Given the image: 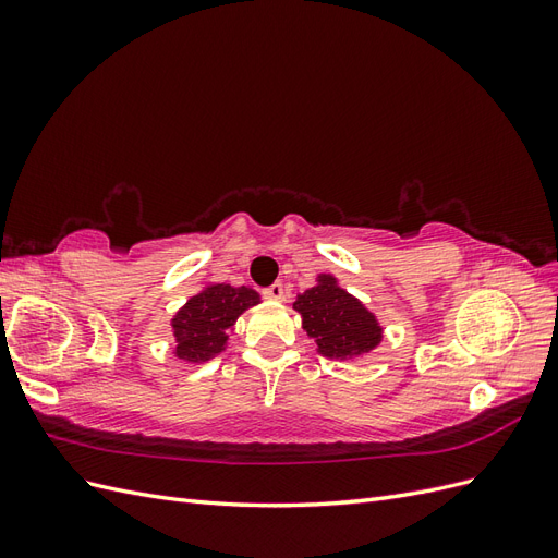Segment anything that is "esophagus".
Returning a JSON list of instances; mask_svg holds the SVG:
<instances>
[{
	"label": "esophagus",
	"mask_w": 558,
	"mask_h": 558,
	"mask_svg": "<svg viewBox=\"0 0 558 558\" xmlns=\"http://www.w3.org/2000/svg\"><path fill=\"white\" fill-rule=\"evenodd\" d=\"M263 295H265L267 300H283V298H286V291H283V286L277 281V283H272V286H267V289L263 291Z\"/></svg>",
	"instance_id": "34e87169"
}]
</instances>
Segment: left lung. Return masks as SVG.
<instances>
[{
	"mask_svg": "<svg viewBox=\"0 0 558 558\" xmlns=\"http://www.w3.org/2000/svg\"><path fill=\"white\" fill-rule=\"evenodd\" d=\"M293 310L326 359H359L381 342L377 318L330 275H320L314 289L298 295Z\"/></svg>",
	"mask_w": 558,
	"mask_h": 558,
	"instance_id": "8db88e82",
	"label": "left lung"
}]
</instances>
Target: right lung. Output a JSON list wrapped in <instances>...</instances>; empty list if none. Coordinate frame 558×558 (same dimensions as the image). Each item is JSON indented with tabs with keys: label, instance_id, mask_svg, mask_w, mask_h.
I'll use <instances>...</instances> for the list:
<instances>
[{
	"label": "right lung",
	"instance_id": "add662e5",
	"mask_svg": "<svg viewBox=\"0 0 558 558\" xmlns=\"http://www.w3.org/2000/svg\"><path fill=\"white\" fill-rule=\"evenodd\" d=\"M258 302V293L230 283H214L185 302V307L172 318L177 337L174 353L183 361L205 363L221 353L228 340V330L238 316Z\"/></svg>",
	"mask_w": 558,
	"mask_h": 558
}]
</instances>
